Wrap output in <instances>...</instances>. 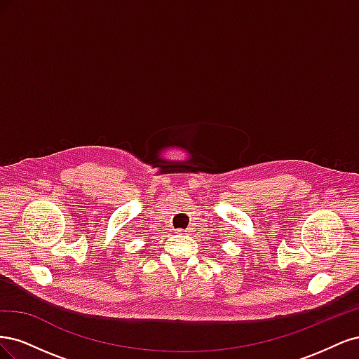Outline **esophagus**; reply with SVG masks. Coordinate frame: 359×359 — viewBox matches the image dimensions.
I'll return each instance as SVG.
<instances>
[{"mask_svg": "<svg viewBox=\"0 0 359 359\" xmlns=\"http://www.w3.org/2000/svg\"><path fill=\"white\" fill-rule=\"evenodd\" d=\"M191 232H193L191 227H187V229H181V231H180L181 235H187V233H191Z\"/></svg>", "mask_w": 359, "mask_h": 359, "instance_id": "obj_1", "label": "esophagus"}]
</instances>
